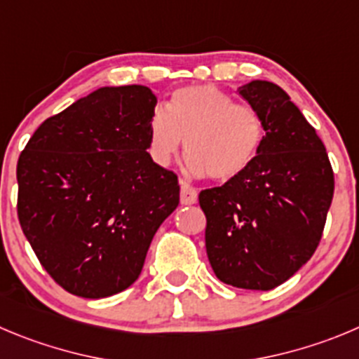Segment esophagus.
Wrapping results in <instances>:
<instances>
[{
	"mask_svg": "<svg viewBox=\"0 0 359 359\" xmlns=\"http://www.w3.org/2000/svg\"><path fill=\"white\" fill-rule=\"evenodd\" d=\"M198 200V193L193 186H189L187 182H182L180 186V203L182 205H191V203H195Z\"/></svg>",
	"mask_w": 359,
	"mask_h": 359,
	"instance_id": "obj_1",
	"label": "esophagus"
}]
</instances>
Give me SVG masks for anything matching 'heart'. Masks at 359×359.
Masks as SVG:
<instances>
[{"instance_id": "b5f03b06", "label": "heart", "mask_w": 359, "mask_h": 359, "mask_svg": "<svg viewBox=\"0 0 359 359\" xmlns=\"http://www.w3.org/2000/svg\"><path fill=\"white\" fill-rule=\"evenodd\" d=\"M182 140L191 172L226 182L257 159L266 140V122L253 106L237 104L216 86H182L150 120V156L166 166Z\"/></svg>"}]
</instances>
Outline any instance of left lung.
Listing matches in <instances>:
<instances>
[{"label":"left lung","instance_id":"1","mask_svg":"<svg viewBox=\"0 0 359 359\" xmlns=\"http://www.w3.org/2000/svg\"><path fill=\"white\" fill-rule=\"evenodd\" d=\"M239 95L264 116L266 140L246 172L200 193L207 257L226 285L271 290L316 253L334 177L316 129L280 86L257 79Z\"/></svg>","mask_w":359,"mask_h":359}]
</instances>
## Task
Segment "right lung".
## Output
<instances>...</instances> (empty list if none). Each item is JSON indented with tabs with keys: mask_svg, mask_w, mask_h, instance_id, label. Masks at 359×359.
Here are the masks:
<instances>
[{
	"mask_svg": "<svg viewBox=\"0 0 359 359\" xmlns=\"http://www.w3.org/2000/svg\"><path fill=\"white\" fill-rule=\"evenodd\" d=\"M156 104L147 86H102L43 120L19 156L21 229L74 296L100 299L133 285L179 205L177 175L147 152Z\"/></svg>",
	"mask_w": 359,
	"mask_h": 359,
	"instance_id": "obj_1",
	"label": "right lung"
}]
</instances>
